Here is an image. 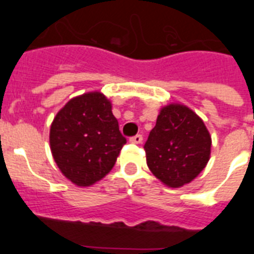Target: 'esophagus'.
Wrapping results in <instances>:
<instances>
[{
  "label": "esophagus",
  "mask_w": 254,
  "mask_h": 254,
  "mask_svg": "<svg viewBox=\"0 0 254 254\" xmlns=\"http://www.w3.org/2000/svg\"><path fill=\"white\" fill-rule=\"evenodd\" d=\"M129 142L141 143V142H142V136H141V134H136V136H133V137L129 138Z\"/></svg>",
  "instance_id": "1"
}]
</instances>
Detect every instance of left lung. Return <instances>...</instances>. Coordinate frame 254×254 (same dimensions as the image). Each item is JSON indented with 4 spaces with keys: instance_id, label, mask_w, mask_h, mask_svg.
<instances>
[{
    "instance_id": "left-lung-1",
    "label": "left lung",
    "mask_w": 254,
    "mask_h": 254,
    "mask_svg": "<svg viewBox=\"0 0 254 254\" xmlns=\"http://www.w3.org/2000/svg\"><path fill=\"white\" fill-rule=\"evenodd\" d=\"M149 169L170 188L188 185L210 160L211 136L201 117L181 103L160 108L145 143Z\"/></svg>"
}]
</instances>
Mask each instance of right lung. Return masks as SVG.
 Returning a JSON list of instances; mask_svg holds the SVG:
<instances>
[{
    "mask_svg": "<svg viewBox=\"0 0 254 254\" xmlns=\"http://www.w3.org/2000/svg\"><path fill=\"white\" fill-rule=\"evenodd\" d=\"M126 143L112 102L100 91L72 98L56 114L49 145L61 173L78 187L104 178Z\"/></svg>",
    "mask_w": 254,
    "mask_h": 254,
    "instance_id": "1",
    "label": "right lung"
}]
</instances>
